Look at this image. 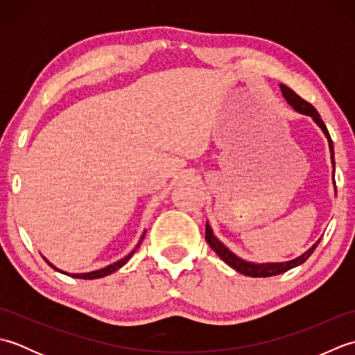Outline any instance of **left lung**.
Here are the masks:
<instances>
[{"instance_id": "obj_1", "label": "left lung", "mask_w": 355, "mask_h": 355, "mask_svg": "<svg viewBox=\"0 0 355 355\" xmlns=\"http://www.w3.org/2000/svg\"><path fill=\"white\" fill-rule=\"evenodd\" d=\"M281 92L282 96L285 97V101L288 102V105H291L293 110H296L300 114H305V116H310L315 123L319 125L320 130L325 134V137L328 139V145H329V150H331V163H333V183H334V189H336V180H334V172H336V163H334V146H333V140H331V135L327 130L325 123H323V120L320 119V114L315 108L313 107L311 103H308L306 101H304L302 97L297 96L296 93L293 92L291 88H288L286 85L281 84ZM206 241L207 244L212 247V250L220 256V258L230 266L232 268H235L238 273L241 275H245V276H250V277H270V276H276V275H281L285 273V271H288L294 267L300 266V263H304L308 258H310L311 253L315 250V247L320 243V239L318 243L313 244V247L308 248V250L297 256L296 259H291V261H286V262H263V263H256V262H248L238 258V256L230 252L227 247H225L220 239H218L214 235V230L210 227V224L206 223Z\"/></svg>"}]
</instances>
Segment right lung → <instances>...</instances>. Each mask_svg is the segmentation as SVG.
<instances>
[{
    "label": "right lung",
    "instance_id": "obj_1",
    "mask_svg": "<svg viewBox=\"0 0 355 355\" xmlns=\"http://www.w3.org/2000/svg\"><path fill=\"white\" fill-rule=\"evenodd\" d=\"M145 233H146V230L143 232V235H141V238H140V241H139V244L135 245V248L134 250L131 252V253H128L125 258H122L120 261H117V262H114V263H110V266H107V267H103V268H101V270H94V271H89V273H67V271H62L61 268H58V267H55L53 266V263L47 259V258H44V261L49 263V266L51 267V268H55L56 271H59V273H64V275H69V276H71V277H78V279H99V277H103V276H108V275H111V273H114V271H117L120 267H123L125 263L131 259V256L135 253V250H137V248L140 247V244H141V241H143V238H145Z\"/></svg>",
    "mask_w": 355,
    "mask_h": 355
}]
</instances>
